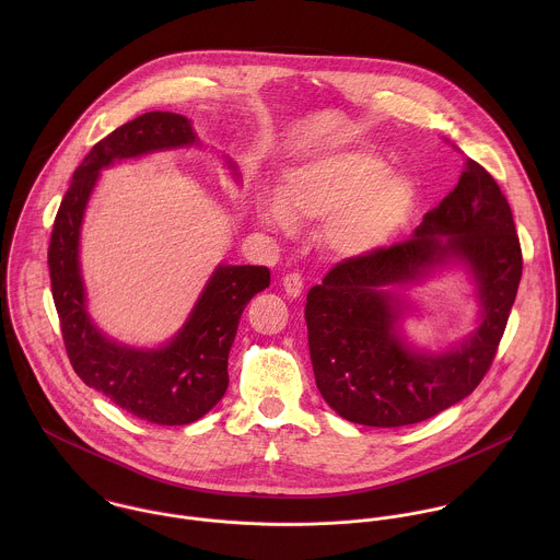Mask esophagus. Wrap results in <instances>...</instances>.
<instances>
[{
	"label": "esophagus",
	"instance_id": "34e87169",
	"mask_svg": "<svg viewBox=\"0 0 560 560\" xmlns=\"http://www.w3.org/2000/svg\"><path fill=\"white\" fill-rule=\"evenodd\" d=\"M282 287L289 298H300L304 291V276L300 271H291L282 278Z\"/></svg>",
	"mask_w": 560,
	"mask_h": 560
}]
</instances>
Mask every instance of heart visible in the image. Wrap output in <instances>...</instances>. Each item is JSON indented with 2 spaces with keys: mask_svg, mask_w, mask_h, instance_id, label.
<instances>
[{
  "mask_svg": "<svg viewBox=\"0 0 560 560\" xmlns=\"http://www.w3.org/2000/svg\"><path fill=\"white\" fill-rule=\"evenodd\" d=\"M416 207V187L369 151L327 153L287 170L278 196L260 200V220L280 233L295 222H325L327 245L345 258L393 240Z\"/></svg>",
  "mask_w": 560,
  "mask_h": 560,
  "instance_id": "b5f03b06",
  "label": "heart"
}]
</instances>
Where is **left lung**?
<instances>
[{
    "mask_svg": "<svg viewBox=\"0 0 560 560\" xmlns=\"http://www.w3.org/2000/svg\"><path fill=\"white\" fill-rule=\"evenodd\" d=\"M451 259L478 282L480 327L451 352H418L396 331L394 287ZM520 278L511 207L493 176L468 160L457 187L413 237L345 258L311 289L306 323L320 397L338 416L366 427L422 422L466 399L493 362Z\"/></svg>",
    "mask_w": 560,
    "mask_h": 560,
    "instance_id": "obj_1",
    "label": "left lung"
}]
</instances>
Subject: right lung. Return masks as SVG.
Instances as JSON below:
<instances>
[{
	"mask_svg": "<svg viewBox=\"0 0 560 560\" xmlns=\"http://www.w3.org/2000/svg\"><path fill=\"white\" fill-rule=\"evenodd\" d=\"M196 142L189 120L172 112L142 114L96 142L62 198L47 254L54 304L75 373L85 386L125 411L167 427L202 418L224 397L229 353L241 313L256 293L269 287V269L220 265L189 319L165 347L133 349L105 338L85 313L80 231L85 205L103 167Z\"/></svg>",
	"mask_w": 560,
	"mask_h": 560,
	"instance_id": "obj_1",
	"label": "right lung"
}]
</instances>
